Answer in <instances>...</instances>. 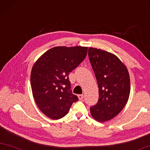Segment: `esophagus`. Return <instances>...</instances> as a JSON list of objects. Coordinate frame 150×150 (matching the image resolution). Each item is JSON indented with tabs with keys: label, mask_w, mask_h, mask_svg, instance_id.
Masks as SVG:
<instances>
[{
	"label": "esophagus",
	"mask_w": 150,
	"mask_h": 150,
	"mask_svg": "<svg viewBox=\"0 0 150 150\" xmlns=\"http://www.w3.org/2000/svg\"><path fill=\"white\" fill-rule=\"evenodd\" d=\"M77 96H78V98H79V100H82V99H83V97H84L83 95H78Z\"/></svg>",
	"instance_id": "esophagus-1"
}]
</instances>
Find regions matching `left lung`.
Segmentation results:
<instances>
[{
	"label": "left lung",
	"instance_id": "obj_1",
	"mask_svg": "<svg viewBox=\"0 0 150 150\" xmlns=\"http://www.w3.org/2000/svg\"><path fill=\"white\" fill-rule=\"evenodd\" d=\"M90 63L99 87V100L91 107L95 120L104 122L115 117L124 108L130 93L129 75L126 66L115 54L89 47Z\"/></svg>",
	"mask_w": 150,
	"mask_h": 150
}]
</instances>
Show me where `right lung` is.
I'll use <instances>...</instances> for the list:
<instances>
[{
  "mask_svg": "<svg viewBox=\"0 0 150 150\" xmlns=\"http://www.w3.org/2000/svg\"><path fill=\"white\" fill-rule=\"evenodd\" d=\"M87 47H54L43 53L33 66L30 84L33 98L41 112L52 120L68 113L78 101L70 90L69 75L84 60Z\"/></svg>",
  "mask_w": 150,
  "mask_h": 150,
  "instance_id": "1",
  "label": "right lung"
}]
</instances>
